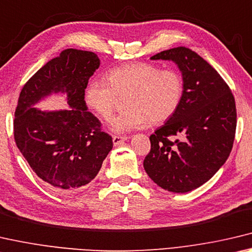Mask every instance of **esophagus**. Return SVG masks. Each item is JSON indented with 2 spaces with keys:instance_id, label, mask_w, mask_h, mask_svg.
Here are the masks:
<instances>
[{
  "instance_id": "obj_1",
  "label": "esophagus",
  "mask_w": 252,
  "mask_h": 252,
  "mask_svg": "<svg viewBox=\"0 0 252 252\" xmlns=\"http://www.w3.org/2000/svg\"><path fill=\"white\" fill-rule=\"evenodd\" d=\"M127 139H128V137H126V136H113V142L115 146L121 145L124 142H126Z\"/></svg>"
}]
</instances>
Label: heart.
<instances>
[{"instance_id": "1", "label": "heart", "mask_w": 252, "mask_h": 252, "mask_svg": "<svg viewBox=\"0 0 252 252\" xmlns=\"http://www.w3.org/2000/svg\"><path fill=\"white\" fill-rule=\"evenodd\" d=\"M101 78L89 81L85 101L99 118L108 122L116 108L117 96L128 94L126 108L111 122L117 134L142 129L148 124H160L179 109L183 97V80L174 70H159L144 63L124 64Z\"/></svg>"}]
</instances>
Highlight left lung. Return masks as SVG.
Returning <instances> with one entry per match:
<instances>
[{
  "label": "left lung",
  "instance_id": "8db88e82",
  "mask_svg": "<svg viewBox=\"0 0 252 252\" xmlns=\"http://www.w3.org/2000/svg\"><path fill=\"white\" fill-rule=\"evenodd\" d=\"M151 60L174 63L184 90L176 113L150 136L144 168L158 187L187 193L208 182L228 159L236 134V101L217 70L188 48L165 50Z\"/></svg>",
  "mask_w": 252,
  "mask_h": 252
}]
</instances>
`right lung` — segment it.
Masks as SVG:
<instances>
[{"instance_id":"right-lung-1","label":"right lung","mask_w":252,"mask_h":252,"mask_svg":"<svg viewBox=\"0 0 252 252\" xmlns=\"http://www.w3.org/2000/svg\"><path fill=\"white\" fill-rule=\"evenodd\" d=\"M100 65L96 53L65 49L40 68L20 94L14 139L33 172L57 192L78 189L96 177L113 148V138L88 111L85 89ZM51 94H64L68 110L34 106Z\"/></svg>"}]
</instances>
